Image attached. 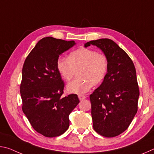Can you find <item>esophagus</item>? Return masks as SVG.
<instances>
[{
	"mask_svg": "<svg viewBox=\"0 0 154 154\" xmlns=\"http://www.w3.org/2000/svg\"><path fill=\"white\" fill-rule=\"evenodd\" d=\"M78 97H79V99L80 100H83V99H85V98H86V96H84V95L79 94V96H78Z\"/></svg>",
	"mask_w": 154,
	"mask_h": 154,
	"instance_id": "1",
	"label": "esophagus"
}]
</instances>
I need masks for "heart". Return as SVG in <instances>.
Returning <instances> with one entry per match:
<instances>
[{
    "mask_svg": "<svg viewBox=\"0 0 154 154\" xmlns=\"http://www.w3.org/2000/svg\"><path fill=\"white\" fill-rule=\"evenodd\" d=\"M107 57L94 49L81 48L71 51L68 58L60 56L56 67L62 79L69 82L78 71L77 79L67 85L71 93L83 94L89 91L92 85H98L105 79L108 71Z\"/></svg>",
    "mask_w": 154,
    "mask_h": 154,
    "instance_id": "heart-1",
    "label": "heart"
}]
</instances>
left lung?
Returning <instances> with one entry per match:
<instances>
[{
	"label": "left lung",
	"instance_id": "8db88e82",
	"mask_svg": "<svg viewBox=\"0 0 154 154\" xmlns=\"http://www.w3.org/2000/svg\"><path fill=\"white\" fill-rule=\"evenodd\" d=\"M107 57L108 71L90 94L93 128L101 136H118L130 126L138 110L139 88L136 69L126 52L109 38L90 41Z\"/></svg>",
	"mask_w": 154,
	"mask_h": 154
}]
</instances>
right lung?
I'll list each match as a JSON object with an SVG mask.
<instances>
[{
	"label": "right lung",
	"instance_id": "1",
	"mask_svg": "<svg viewBox=\"0 0 154 154\" xmlns=\"http://www.w3.org/2000/svg\"><path fill=\"white\" fill-rule=\"evenodd\" d=\"M74 41L43 38L26 58L22 68L20 94L22 111L31 126L46 137L62 134L69 127V114L79 100L77 94L63 96L64 83L56 61Z\"/></svg>",
	"mask_w": 154,
	"mask_h": 154
}]
</instances>
